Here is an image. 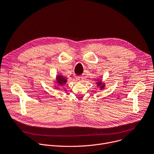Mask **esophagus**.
Returning <instances> with one entry per match:
<instances>
[{
	"label": "esophagus",
	"mask_w": 154,
	"mask_h": 154,
	"mask_svg": "<svg viewBox=\"0 0 154 154\" xmlns=\"http://www.w3.org/2000/svg\"><path fill=\"white\" fill-rule=\"evenodd\" d=\"M77 80L80 82H83V80H84V77H83V76H79L77 77Z\"/></svg>",
	"instance_id": "34e87169"
}]
</instances>
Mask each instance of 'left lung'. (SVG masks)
Instances as JSON below:
<instances>
[{
    "instance_id": "8db88e82",
    "label": "left lung",
    "mask_w": 154,
    "mask_h": 154,
    "mask_svg": "<svg viewBox=\"0 0 154 154\" xmlns=\"http://www.w3.org/2000/svg\"><path fill=\"white\" fill-rule=\"evenodd\" d=\"M99 80H98V82H96V84L97 85V86H98V87L100 88V90H103L104 88L105 87V84H104V83H103L101 80L99 81Z\"/></svg>"
}]
</instances>
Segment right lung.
I'll return each mask as SVG.
<instances>
[{
  "label": "right lung",
  "instance_id": "right-lung-1",
  "mask_svg": "<svg viewBox=\"0 0 154 154\" xmlns=\"http://www.w3.org/2000/svg\"><path fill=\"white\" fill-rule=\"evenodd\" d=\"M67 82V79L62 75H58L57 77V83L59 85H64Z\"/></svg>",
  "mask_w": 154,
  "mask_h": 154
}]
</instances>
